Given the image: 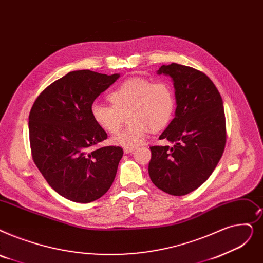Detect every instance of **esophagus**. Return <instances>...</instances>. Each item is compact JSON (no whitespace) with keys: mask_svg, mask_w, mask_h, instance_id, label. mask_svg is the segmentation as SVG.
I'll list each match as a JSON object with an SVG mask.
<instances>
[{"mask_svg":"<svg viewBox=\"0 0 263 263\" xmlns=\"http://www.w3.org/2000/svg\"><path fill=\"white\" fill-rule=\"evenodd\" d=\"M134 149H135L134 147H124V148H123V152H124L125 154H131V153L134 152Z\"/></svg>","mask_w":263,"mask_h":263,"instance_id":"1","label":"esophagus"}]
</instances>
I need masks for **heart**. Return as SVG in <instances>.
<instances>
[{
    "instance_id": "heart-1",
    "label": "heart",
    "mask_w": 263,
    "mask_h": 263,
    "mask_svg": "<svg viewBox=\"0 0 263 263\" xmlns=\"http://www.w3.org/2000/svg\"><path fill=\"white\" fill-rule=\"evenodd\" d=\"M108 100L111 105L95 102L91 116L101 129L116 134L128 112L129 124L114 138V143L125 147L140 145L151 129L156 132L165 128L175 109L170 85L141 77L124 81L108 95Z\"/></svg>"
}]
</instances>
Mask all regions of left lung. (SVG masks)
<instances>
[{"mask_svg": "<svg viewBox=\"0 0 263 263\" xmlns=\"http://www.w3.org/2000/svg\"><path fill=\"white\" fill-rule=\"evenodd\" d=\"M158 74L173 78L177 107L175 117L159 136L173 146H151L148 173L156 187L172 196L199 188L218 164L227 130L222 99L208 75L172 63Z\"/></svg>", "mask_w": 263, "mask_h": 263, "instance_id": "left-lung-1", "label": "left lung"}]
</instances>
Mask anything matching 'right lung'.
<instances>
[{"mask_svg": "<svg viewBox=\"0 0 263 263\" xmlns=\"http://www.w3.org/2000/svg\"><path fill=\"white\" fill-rule=\"evenodd\" d=\"M119 74L74 71L45 88L29 115L33 161L49 186L65 199L89 203L107 192L123 151L100 146L107 139L91 116L93 101Z\"/></svg>", "mask_w": 263, "mask_h": 263, "instance_id": "obj_1", "label": "right lung"}]
</instances>
